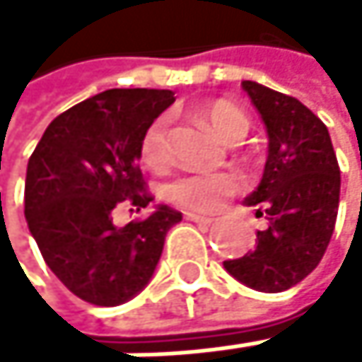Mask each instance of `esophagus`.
<instances>
[{
	"mask_svg": "<svg viewBox=\"0 0 362 362\" xmlns=\"http://www.w3.org/2000/svg\"><path fill=\"white\" fill-rule=\"evenodd\" d=\"M185 217H187L189 221L204 223V226H211V223H215V217H204V215H197V213H185Z\"/></svg>",
	"mask_w": 362,
	"mask_h": 362,
	"instance_id": "obj_1",
	"label": "esophagus"
}]
</instances>
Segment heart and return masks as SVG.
Returning <instances> with one entry per match:
<instances>
[{"label": "heart", "instance_id": "obj_1", "mask_svg": "<svg viewBox=\"0 0 362 362\" xmlns=\"http://www.w3.org/2000/svg\"><path fill=\"white\" fill-rule=\"evenodd\" d=\"M204 119L219 136L228 141H239L245 136L250 121L247 117L228 102H215L204 108ZM141 158L147 167L158 169L167 163V121L156 119L149 123V128L141 141ZM239 180L232 173L223 171H187L180 173L163 187V195L175 204L189 208V211H215V208L236 193Z\"/></svg>", "mask_w": 362, "mask_h": 362}]
</instances>
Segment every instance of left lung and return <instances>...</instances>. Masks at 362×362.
Returning a JSON list of instances; mask_svg holds the SVG:
<instances>
[{
	"label": "left lung",
	"mask_w": 362,
	"mask_h": 362,
	"mask_svg": "<svg viewBox=\"0 0 362 362\" xmlns=\"http://www.w3.org/2000/svg\"><path fill=\"white\" fill-rule=\"evenodd\" d=\"M269 139L262 180L245 197L269 221L256 247L223 260L226 272L250 288L280 293L302 282L322 260L337 221L341 171L328 128L300 100L243 80Z\"/></svg>",
	"instance_id": "1"
}]
</instances>
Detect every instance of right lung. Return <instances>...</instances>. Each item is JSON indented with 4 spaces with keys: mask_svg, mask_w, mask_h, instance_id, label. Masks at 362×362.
<instances>
[{
    "mask_svg": "<svg viewBox=\"0 0 362 362\" xmlns=\"http://www.w3.org/2000/svg\"><path fill=\"white\" fill-rule=\"evenodd\" d=\"M171 104V90H104L58 115L28 160V228L47 267L88 304L119 306L143 291L167 232L182 221L165 204L123 228L112 221L117 206L141 211L151 202L141 141Z\"/></svg>",
    "mask_w": 362,
    "mask_h": 362,
    "instance_id": "add662e5",
    "label": "right lung"
}]
</instances>
